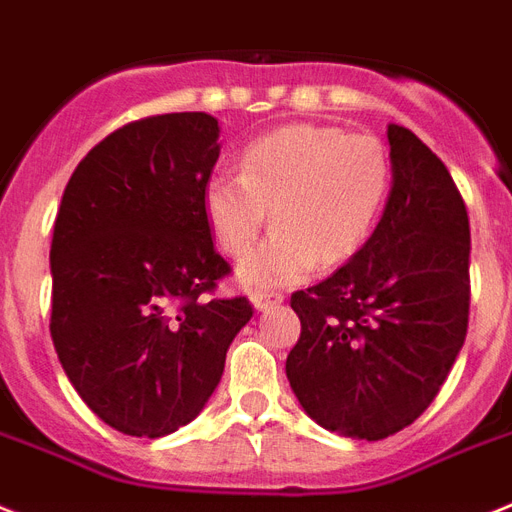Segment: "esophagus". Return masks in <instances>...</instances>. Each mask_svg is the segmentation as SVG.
<instances>
[{"label": "esophagus", "instance_id": "1", "mask_svg": "<svg viewBox=\"0 0 512 512\" xmlns=\"http://www.w3.org/2000/svg\"><path fill=\"white\" fill-rule=\"evenodd\" d=\"M253 306L259 308V311H266V308L272 306H280L282 301H285V295L277 293V290H256V293L251 295Z\"/></svg>", "mask_w": 512, "mask_h": 512}]
</instances>
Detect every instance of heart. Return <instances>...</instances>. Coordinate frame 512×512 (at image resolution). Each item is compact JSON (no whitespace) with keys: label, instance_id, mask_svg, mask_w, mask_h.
I'll use <instances>...</instances> for the list:
<instances>
[{"label":"heart","instance_id":"1","mask_svg":"<svg viewBox=\"0 0 512 512\" xmlns=\"http://www.w3.org/2000/svg\"><path fill=\"white\" fill-rule=\"evenodd\" d=\"M390 188L392 159L377 135L298 122L248 143L240 175L214 172L201 204L227 256L251 251L269 209L272 235L240 264V277L272 287L361 251Z\"/></svg>","mask_w":512,"mask_h":512}]
</instances>
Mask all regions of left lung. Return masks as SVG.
Returning <instances> with one entry per match:
<instances>
[{
	"label": "left lung",
	"instance_id": "1",
	"mask_svg": "<svg viewBox=\"0 0 512 512\" xmlns=\"http://www.w3.org/2000/svg\"><path fill=\"white\" fill-rule=\"evenodd\" d=\"M392 190L361 251L290 306L301 337L285 371L329 432L384 439L437 398L468 329L471 227L458 185L408 128H387Z\"/></svg>",
	"mask_w": 512,
	"mask_h": 512
}]
</instances>
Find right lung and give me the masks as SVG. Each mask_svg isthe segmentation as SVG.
<instances>
[{
  "label": "right lung",
  "instance_id": "right-lung-1",
  "mask_svg": "<svg viewBox=\"0 0 512 512\" xmlns=\"http://www.w3.org/2000/svg\"><path fill=\"white\" fill-rule=\"evenodd\" d=\"M217 138L206 112L128 122L83 156L54 219V350L83 403L130 437L193 421L253 316L246 295H214L232 272L201 204Z\"/></svg>",
  "mask_w": 512,
  "mask_h": 512
}]
</instances>
